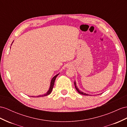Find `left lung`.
<instances>
[{"mask_svg": "<svg viewBox=\"0 0 127 127\" xmlns=\"http://www.w3.org/2000/svg\"><path fill=\"white\" fill-rule=\"evenodd\" d=\"M74 86H75V88H76V90L78 92L79 94H80V95H89V94H87V93H84V92H82V91H80V90H79V89L77 87V85H76V83L75 81H74Z\"/></svg>", "mask_w": 127, "mask_h": 127, "instance_id": "1", "label": "left lung"}]
</instances>
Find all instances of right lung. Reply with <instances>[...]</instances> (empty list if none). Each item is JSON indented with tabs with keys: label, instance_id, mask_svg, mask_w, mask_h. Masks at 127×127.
<instances>
[{
	"label": "right lung",
	"instance_id": "1",
	"mask_svg": "<svg viewBox=\"0 0 127 127\" xmlns=\"http://www.w3.org/2000/svg\"><path fill=\"white\" fill-rule=\"evenodd\" d=\"M12 42V43H13ZM12 45V44H11ZM59 74V73H58L57 74H56V76H55L53 78H52L51 80V82H50V87H49V90L47 91V92L45 93V94H44V95H37L36 96H31L32 97H41V96H46V95H49V94L51 93L52 90H53V87H54V83H55V79H56L57 76Z\"/></svg>",
	"mask_w": 127,
	"mask_h": 127
}]
</instances>
